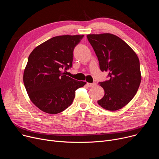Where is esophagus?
<instances>
[{"label": "esophagus", "instance_id": "esophagus-1", "mask_svg": "<svg viewBox=\"0 0 159 159\" xmlns=\"http://www.w3.org/2000/svg\"><path fill=\"white\" fill-rule=\"evenodd\" d=\"M95 85H96V84H95V82H94V83H87V86H88V87H89V88L93 87V86H95Z\"/></svg>", "mask_w": 159, "mask_h": 159}]
</instances>
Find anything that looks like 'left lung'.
I'll return each instance as SVG.
<instances>
[{"instance_id":"obj_1","label":"left lung","mask_w":159,"mask_h":159,"mask_svg":"<svg viewBox=\"0 0 159 159\" xmlns=\"http://www.w3.org/2000/svg\"><path fill=\"white\" fill-rule=\"evenodd\" d=\"M102 71L110 80L99 83L104 95L97 101L104 109L116 111L128 104L137 93L141 82L140 62L136 53L119 37L111 33L89 34Z\"/></svg>"}]
</instances>
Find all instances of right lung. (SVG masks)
I'll use <instances>...</instances> for the list:
<instances>
[{"instance_id":"1","label":"right lung","mask_w":159,"mask_h":159,"mask_svg":"<svg viewBox=\"0 0 159 159\" xmlns=\"http://www.w3.org/2000/svg\"><path fill=\"white\" fill-rule=\"evenodd\" d=\"M83 36L54 37L29 55L23 81L31 101L41 111L49 114L63 111L72 104L75 91L86 84L62 71L71 67L73 49Z\"/></svg>"}]
</instances>
